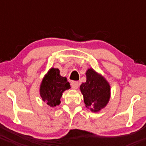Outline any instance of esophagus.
Returning a JSON list of instances; mask_svg holds the SVG:
<instances>
[{"instance_id": "1", "label": "esophagus", "mask_w": 146, "mask_h": 146, "mask_svg": "<svg viewBox=\"0 0 146 146\" xmlns=\"http://www.w3.org/2000/svg\"><path fill=\"white\" fill-rule=\"evenodd\" d=\"M70 85H71L72 88L76 90L79 87V82L78 81H72L70 82Z\"/></svg>"}]
</instances>
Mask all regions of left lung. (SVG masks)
<instances>
[{
	"label": "left lung",
	"instance_id": "left-lung-1",
	"mask_svg": "<svg viewBox=\"0 0 146 146\" xmlns=\"http://www.w3.org/2000/svg\"><path fill=\"white\" fill-rule=\"evenodd\" d=\"M86 82L80 86L85 107L98 112L106 107L110 99V85L105 78L92 68L86 71Z\"/></svg>",
	"mask_w": 146,
	"mask_h": 146
}]
</instances>
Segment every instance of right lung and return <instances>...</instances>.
<instances>
[{"label":"right lung","instance_id":"1","mask_svg":"<svg viewBox=\"0 0 146 146\" xmlns=\"http://www.w3.org/2000/svg\"><path fill=\"white\" fill-rule=\"evenodd\" d=\"M70 88L66 77L60 75L58 68H51L44 77L40 85V96L49 107L59 105L63 92Z\"/></svg>","mask_w":146,"mask_h":146}]
</instances>
